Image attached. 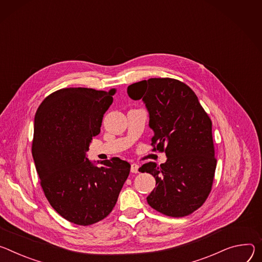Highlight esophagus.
<instances>
[{"label": "esophagus", "mask_w": 262, "mask_h": 262, "mask_svg": "<svg viewBox=\"0 0 262 262\" xmlns=\"http://www.w3.org/2000/svg\"><path fill=\"white\" fill-rule=\"evenodd\" d=\"M138 168H139V165L136 164V163H132L131 164V171L134 172V173H137L138 172Z\"/></svg>", "instance_id": "34e87169"}]
</instances>
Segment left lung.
Segmentation results:
<instances>
[{
	"label": "left lung",
	"instance_id": "left-lung-1",
	"mask_svg": "<svg viewBox=\"0 0 262 262\" xmlns=\"http://www.w3.org/2000/svg\"><path fill=\"white\" fill-rule=\"evenodd\" d=\"M127 93L146 104L153 150L167 157L159 166L149 162L138 169L156 180L148 204L168 216L192 213L209 195L215 172L211 120L190 87L179 80H142L129 85Z\"/></svg>",
	"mask_w": 262,
	"mask_h": 262
}]
</instances>
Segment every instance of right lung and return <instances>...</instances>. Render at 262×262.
I'll return each mask as SVG.
<instances>
[{
    "label": "right lung",
    "instance_id": "add662e5",
    "mask_svg": "<svg viewBox=\"0 0 262 262\" xmlns=\"http://www.w3.org/2000/svg\"><path fill=\"white\" fill-rule=\"evenodd\" d=\"M114 94L62 89L48 96L35 114L32 155L40 185L51 206L76 225L105 219L129 176L131 165L118 157L98 161L101 166L86 157Z\"/></svg>",
    "mask_w": 262,
    "mask_h": 262
}]
</instances>
